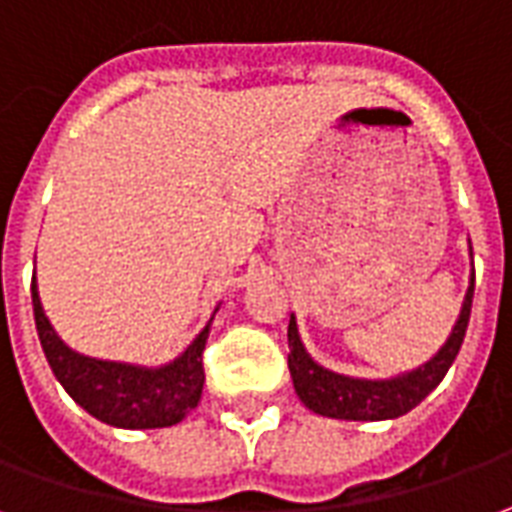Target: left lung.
<instances>
[{"label":"left lung","mask_w":512,"mask_h":512,"mask_svg":"<svg viewBox=\"0 0 512 512\" xmlns=\"http://www.w3.org/2000/svg\"><path fill=\"white\" fill-rule=\"evenodd\" d=\"M472 294H475V272L466 292L464 308L453 327V335L439 349L434 360H428L423 368L412 374L395 376L387 382H368V379H349V376L333 374L322 365H316L302 349L297 322H289V371H292L294 390L300 401L311 412L335 417V420H393L423 401L425 395L434 390L436 384L445 379L453 365L455 354L464 343L469 313H472Z\"/></svg>","instance_id":"obj_1"}]
</instances>
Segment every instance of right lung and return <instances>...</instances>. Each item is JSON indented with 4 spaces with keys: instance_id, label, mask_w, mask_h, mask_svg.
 Wrapping results in <instances>:
<instances>
[{
    "instance_id": "right-lung-1",
    "label": "right lung",
    "mask_w": 512,
    "mask_h": 512,
    "mask_svg": "<svg viewBox=\"0 0 512 512\" xmlns=\"http://www.w3.org/2000/svg\"><path fill=\"white\" fill-rule=\"evenodd\" d=\"M32 305L40 346L46 352L51 371L78 406H84L100 423L117 428H166L179 423L190 409L199 406L204 387L201 354L207 346L210 324L199 333L177 360L163 368H136L125 363H106L67 349L48 324L35 278Z\"/></svg>"
}]
</instances>
